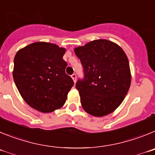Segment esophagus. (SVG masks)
<instances>
[{
	"label": "esophagus",
	"mask_w": 155,
	"mask_h": 155,
	"mask_svg": "<svg viewBox=\"0 0 155 155\" xmlns=\"http://www.w3.org/2000/svg\"><path fill=\"white\" fill-rule=\"evenodd\" d=\"M71 77H72V79H73V81H74V83H76V75L75 74V73H73V74L71 76Z\"/></svg>",
	"instance_id": "esophagus-1"
}]
</instances>
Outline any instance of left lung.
<instances>
[{
	"mask_svg": "<svg viewBox=\"0 0 155 155\" xmlns=\"http://www.w3.org/2000/svg\"><path fill=\"white\" fill-rule=\"evenodd\" d=\"M74 51L84 72V78L76 84L84 110L95 117L113 113L124 100L131 82L124 50L113 41L98 39Z\"/></svg>",
	"mask_w": 155,
	"mask_h": 155,
	"instance_id": "left-lung-1",
	"label": "left lung"
}]
</instances>
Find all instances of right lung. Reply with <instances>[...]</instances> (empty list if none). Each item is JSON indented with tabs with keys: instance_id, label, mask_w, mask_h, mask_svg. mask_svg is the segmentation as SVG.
<instances>
[{
	"instance_id": "obj_1",
	"label": "right lung",
	"mask_w": 155,
	"mask_h": 155,
	"mask_svg": "<svg viewBox=\"0 0 155 155\" xmlns=\"http://www.w3.org/2000/svg\"><path fill=\"white\" fill-rule=\"evenodd\" d=\"M65 48L37 41L19 50L14 59L13 78L24 100L36 110L51 113L65 104L74 85L65 73Z\"/></svg>"
}]
</instances>
